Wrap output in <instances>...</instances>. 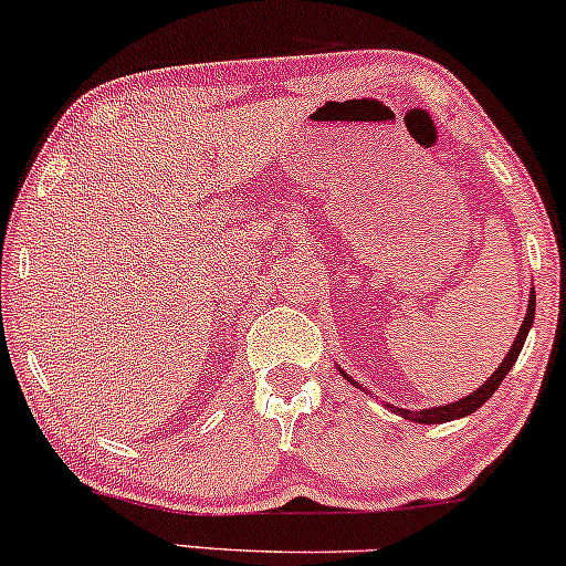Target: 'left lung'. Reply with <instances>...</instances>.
Here are the masks:
<instances>
[{
  "label": "left lung",
  "mask_w": 566,
  "mask_h": 566,
  "mask_svg": "<svg viewBox=\"0 0 566 566\" xmlns=\"http://www.w3.org/2000/svg\"><path fill=\"white\" fill-rule=\"evenodd\" d=\"M533 319H535V291L531 289V298H527L525 319H523V325H520V333L515 337V343H512V348L507 350V356H504V361L499 364V369L491 374L486 381H483L479 390H473L471 395H465V398H460V400H454V402H444V406L423 408V410L398 408V406H390V402H385V406L390 408L395 416H402V418H406V421H413V423H447V421H458V418H465V416L475 413V410H479L483 402H486L491 395L499 390L502 379L507 377L512 366H515L520 350H523V346H525V337H527V333H531V327H533ZM337 369H340V366H337ZM340 374L350 381V385L358 387V390H364V387L358 385L356 379H350L346 371L340 369Z\"/></svg>",
  "instance_id": "1"
}]
</instances>
